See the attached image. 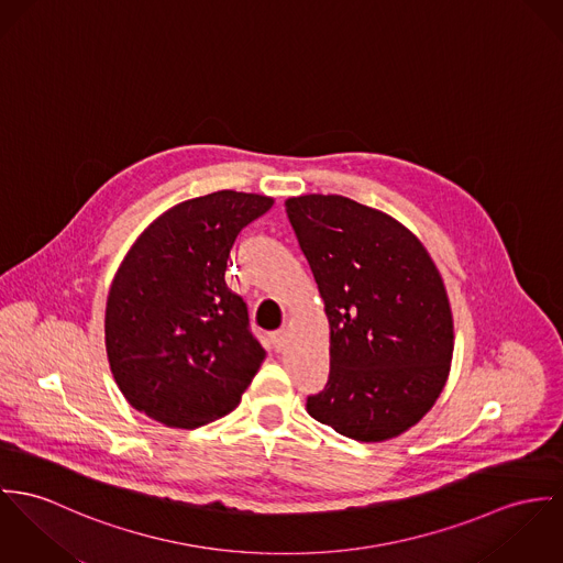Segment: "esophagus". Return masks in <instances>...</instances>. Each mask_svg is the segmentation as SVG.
Masks as SVG:
<instances>
[{
    "instance_id": "1",
    "label": "esophagus",
    "mask_w": 563,
    "mask_h": 563,
    "mask_svg": "<svg viewBox=\"0 0 563 563\" xmlns=\"http://www.w3.org/2000/svg\"><path fill=\"white\" fill-rule=\"evenodd\" d=\"M269 341H272V345H274V350H276V352L285 350V347H287V330H285V328H280V330L269 332Z\"/></svg>"
}]
</instances>
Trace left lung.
<instances>
[{"instance_id":"8db88e82","label":"left lung","mask_w":563,"mask_h":563,"mask_svg":"<svg viewBox=\"0 0 563 563\" xmlns=\"http://www.w3.org/2000/svg\"><path fill=\"white\" fill-rule=\"evenodd\" d=\"M330 323V375L307 412L382 442L419 423L446 382L453 319L434 261L390 216L336 194L285 202Z\"/></svg>"}]
</instances>
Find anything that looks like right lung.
<instances>
[{
	"label": "right lung",
	"instance_id": "add662e5",
	"mask_svg": "<svg viewBox=\"0 0 563 563\" xmlns=\"http://www.w3.org/2000/svg\"><path fill=\"white\" fill-rule=\"evenodd\" d=\"M272 202L233 189L191 198L126 252L108 296L106 347L135 410L194 430L240 404L265 352L224 272L240 231Z\"/></svg>",
	"mask_w": 563,
	"mask_h": 563
}]
</instances>
